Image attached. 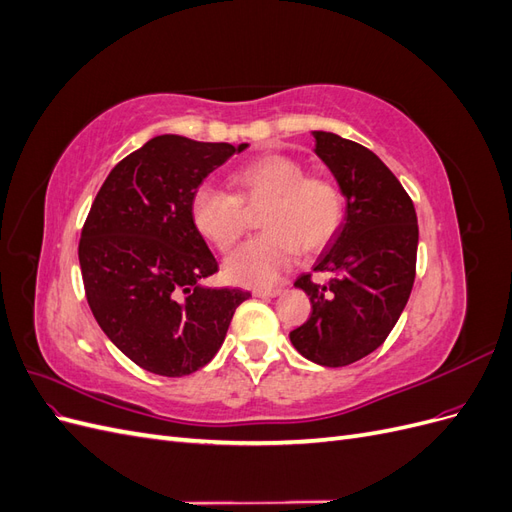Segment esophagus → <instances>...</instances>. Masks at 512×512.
Here are the masks:
<instances>
[{"label": "esophagus", "mask_w": 512, "mask_h": 512, "mask_svg": "<svg viewBox=\"0 0 512 512\" xmlns=\"http://www.w3.org/2000/svg\"><path fill=\"white\" fill-rule=\"evenodd\" d=\"M282 292H284L282 288H256V290H254V297L269 299V297H280Z\"/></svg>", "instance_id": "obj_1"}]
</instances>
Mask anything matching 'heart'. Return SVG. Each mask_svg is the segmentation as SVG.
Segmentation results:
<instances>
[{"mask_svg": "<svg viewBox=\"0 0 512 512\" xmlns=\"http://www.w3.org/2000/svg\"><path fill=\"white\" fill-rule=\"evenodd\" d=\"M232 196L200 183L190 198L196 230L220 252H228L247 228V213L258 203L262 230L226 260V275L243 286H271L307 252L320 250L342 228L346 203L339 185L327 177L305 175L288 156H262L232 170Z\"/></svg>", "mask_w": 512, "mask_h": 512, "instance_id": "1", "label": "heart"}]
</instances>
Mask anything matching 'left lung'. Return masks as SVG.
<instances>
[{
  "label": "left lung",
  "mask_w": 512,
  "mask_h": 512,
  "mask_svg": "<svg viewBox=\"0 0 512 512\" xmlns=\"http://www.w3.org/2000/svg\"><path fill=\"white\" fill-rule=\"evenodd\" d=\"M318 158L331 168L346 196V218L324 245L314 271L294 286L312 301V314L290 342L324 367L361 361L384 344L410 299L416 275L418 224L412 198L367 147L333 132H314Z\"/></svg>",
  "instance_id": "1"
}]
</instances>
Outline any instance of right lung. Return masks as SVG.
<instances>
[{"mask_svg": "<svg viewBox=\"0 0 512 512\" xmlns=\"http://www.w3.org/2000/svg\"><path fill=\"white\" fill-rule=\"evenodd\" d=\"M245 147L156 136L111 170L91 203L79 241L87 303L106 337L151 374L205 367L252 297L200 284L218 260L190 215L192 192Z\"/></svg>", "mask_w": 512, "mask_h": 512, "instance_id": "add662e5", "label": "right lung"}]
</instances>
